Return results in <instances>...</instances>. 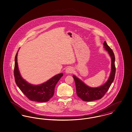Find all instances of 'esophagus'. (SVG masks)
Wrapping results in <instances>:
<instances>
[{"label":"esophagus","instance_id":"34e87169","mask_svg":"<svg viewBox=\"0 0 132 132\" xmlns=\"http://www.w3.org/2000/svg\"><path fill=\"white\" fill-rule=\"evenodd\" d=\"M73 69L70 67L68 68L65 70V71L67 73H72L73 72Z\"/></svg>","mask_w":132,"mask_h":132}]
</instances>
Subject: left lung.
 Here are the masks:
<instances>
[{"label":"left lung","instance_id":"8db88e82","mask_svg":"<svg viewBox=\"0 0 132 132\" xmlns=\"http://www.w3.org/2000/svg\"><path fill=\"white\" fill-rule=\"evenodd\" d=\"M104 47L108 51L112 60L111 74L108 81L104 85L97 88H91L86 85L75 75L72 76L75 81L77 94L82 101L89 102L101 99L104 96L114 80L116 73L114 53L105 41L104 43Z\"/></svg>","mask_w":132,"mask_h":132}]
</instances>
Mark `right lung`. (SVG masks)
Masks as SVG:
<instances>
[{
  "label": "right lung",
  "instance_id": "add662e5",
  "mask_svg": "<svg viewBox=\"0 0 132 132\" xmlns=\"http://www.w3.org/2000/svg\"><path fill=\"white\" fill-rule=\"evenodd\" d=\"M18 52L15 57L14 69L15 81L18 87L30 101L40 103L48 102L53 96L55 87L63 76V73H61L55 75L41 85H33L30 84L22 79L18 70L17 60Z\"/></svg>",
  "mask_w": 132,
  "mask_h": 132
}]
</instances>
